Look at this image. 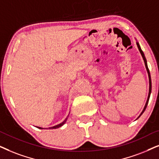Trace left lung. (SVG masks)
<instances>
[{
	"label": "left lung",
	"mask_w": 159,
	"mask_h": 159,
	"mask_svg": "<svg viewBox=\"0 0 159 159\" xmlns=\"http://www.w3.org/2000/svg\"><path fill=\"white\" fill-rule=\"evenodd\" d=\"M137 47H138V48H139V52H140V54H141V55H142V57H143V58L144 62H145V67H146V70H147L148 74V77H149V93H148V99H147V101H146V103H145V107H144V109L143 110V111H142V113H140V115H139V117H138V118H139V117H140V116H141V115H142V114H143V113H144V111H145L146 107H147L148 103V101H149V98H150V96H151V87H152V86H151V74H150V71H149V69H148V65H147V60H146V59H145V54H144V53H143V51H142V49H141V48H140V46H139V43H138V42H137Z\"/></svg>",
	"instance_id": "obj_1"
}]
</instances>
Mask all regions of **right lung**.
Here are the masks:
<instances>
[{"label":"right lung","mask_w":159,"mask_h":159,"mask_svg":"<svg viewBox=\"0 0 159 159\" xmlns=\"http://www.w3.org/2000/svg\"><path fill=\"white\" fill-rule=\"evenodd\" d=\"M66 120H67V118H66V119H65L62 123H61V124H58V125L54 126H52V127H49L48 129H57V128H59V127H60V126H62L63 125V124H64L66 122ZM36 127L39 128V129H43V128H41V127H39V126H36Z\"/></svg>","instance_id":"obj_1"}]
</instances>
